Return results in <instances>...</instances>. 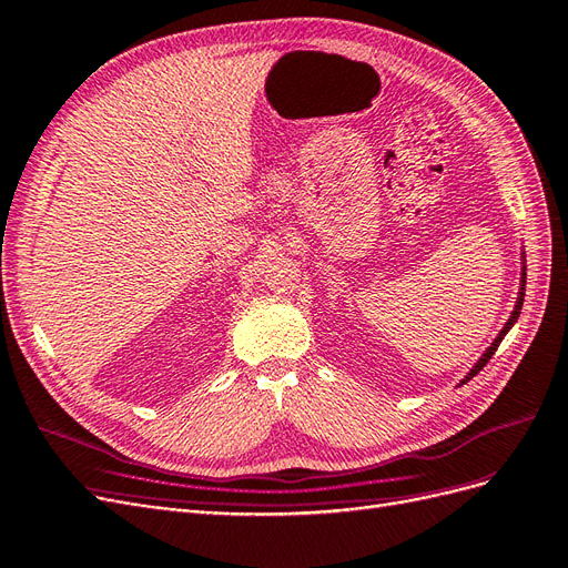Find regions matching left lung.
Listing matches in <instances>:
<instances>
[{"mask_svg":"<svg viewBox=\"0 0 568 568\" xmlns=\"http://www.w3.org/2000/svg\"><path fill=\"white\" fill-rule=\"evenodd\" d=\"M524 287H526V266H524V273H521V292H519V300H517V306H515V311H511V316H509V321L505 323V327H503V331H500V335L496 337V342H493V344L488 346V352H486V354H484V356L479 358V363H477V365H474V368H471V373H469V377H474V375H477V373H479V371L484 368V365L488 363V358H490L493 354H496V349H498V344L503 342V337L507 335V331H509V327H511V325H515V321L519 318V311H521V304H524ZM469 377H467V379H469ZM467 379H465V382H467Z\"/></svg>","mask_w":568,"mask_h":568,"instance_id":"left-lung-1","label":"left lung"}]
</instances>
